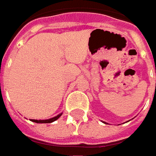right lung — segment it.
Masks as SVG:
<instances>
[{"label": "right lung", "instance_id": "add662e5", "mask_svg": "<svg viewBox=\"0 0 156 156\" xmlns=\"http://www.w3.org/2000/svg\"><path fill=\"white\" fill-rule=\"evenodd\" d=\"M62 115V113L60 114V115H56L55 117H53L51 119H48V120H33V119H30V121L36 123H51L53 122H55V121H56L57 119L61 116Z\"/></svg>", "mask_w": 156, "mask_h": 156}]
</instances>
